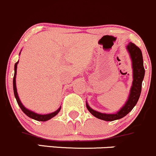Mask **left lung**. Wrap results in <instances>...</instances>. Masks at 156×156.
Returning <instances> with one entry per match:
<instances>
[{"instance_id": "1", "label": "left lung", "mask_w": 156, "mask_h": 156, "mask_svg": "<svg viewBox=\"0 0 156 156\" xmlns=\"http://www.w3.org/2000/svg\"><path fill=\"white\" fill-rule=\"evenodd\" d=\"M127 49L132 59L133 69V85L131 87L128 101H126V104L117 113L114 114H107V113L95 111L89 107L88 104H86V107L89 112L97 118L106 120V121H113V120L123 118V116L128 114L133 110L140 98L142 90V82H143L145 75L143 54L140 48L133 43H129Z\"/></svg>"}]
</instances>
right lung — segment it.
<instances>
[{
  "label": "right lung",
  "mask_w": 156,
  "mask_h": 156,
  "mask_svg": "<svg viewBox=\"0 0 156 156\" xmlns=\"http://www.w3.org/2000/svg\"><path fill=\"white\" fill-rule=\"evenodd\" d=\"M19 62V61H18ZM18 62H16L14 66V76H13V92H14V96L16 98V101H17V104L18 105L20 106V107L21 108V110H23L24 113L26 115L30 117L32 119H34V120H38V121H46V120H50L51 118H52L53 116H55L58 112L60 111L61 110V107L58 108L56 111L53 112V113H49V114H45V115H41V114H38V113H34L33 111H30V110H27V108H25L23 105L22 104V103L20 102L19 99V97H18L17 94V92H16V67H17V64H18Z\"/></svg>",
  "instance_id": "add662e5"
}]
</instances>
